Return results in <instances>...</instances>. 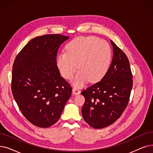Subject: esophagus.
<instances>
[{
	"label": "esophagus",
	"mask_w": 153,
	"mask_h": 153,
	"mask_svg": "<svg viewBox=\"0 0 153 153\" xmlns=\"http://www.w3.org/2000/svg\"><path fill=\"white\" fill-rule=\"evenodd\" d=\"M72 92H73V93H74V94H80L81 93V91H80V89H79V88H76V87H74L73 88V89H72Z\"/></svg>",
	"instance_id": "1"
}]
</instances>
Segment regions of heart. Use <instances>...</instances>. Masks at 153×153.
I'll use <instances>...</instances> for the list:
<instances>
[{"label": "heart", "instance_id": "heart-1", "mask_svg": "<svg viewBox=\"0 0 153 153\" xmlns=\"http://www.w3.org/2000/svg\"><path fill=\"white\" fill-rule=\"evenodd\" d=\"M65 49L59 55L57 65L62 76L68 79L74 77L78 65L79 71L74 80L76 85H82L88 80L97 82L109 69L112 51L104 40L95 36L77 37L68 44Z\"/></svg>", "mask_w": 153, "mask_h": 153}]
</instances>
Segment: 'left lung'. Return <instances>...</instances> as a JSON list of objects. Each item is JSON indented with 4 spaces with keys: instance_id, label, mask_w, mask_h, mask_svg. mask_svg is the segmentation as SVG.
Returning <instances> with one entry per match:
<instances>
[{
    "instance_id": "left-lung-1",
    "label": "left lung",
    "mask_w": 153,
    "mask_h": 153,
    "mask_svg": "<svg viewBox=\"0 0 153 153\" xmlns=\"http://www.w3.org/2000/svg\"><path fill=\"white\" fill-rule=\"evenodd\" d=\"M111 42L113 57L109 70L100 81L81 92L85 97L82 117L94 129L107 127L120 117L128 104L133 83L128 57Z\"/></svg>"
}]
</instances>
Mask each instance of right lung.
<instances>
[{
    "instance_id": "add662e5",
    "label": "right lung",
    "mask_w": 153,
    "mask_h": 153,
    "mask_svg": "<svg viewBox=\"0 0 153 153\" xmlns=\"http://www.w3.org/2000/svg\"><path fill=\"white\" fill-rule=\"evenodd\" d=\"M69 38L61 34L36 37L17 55L11 89L22 114L33 125L48 128L60 118L72 94L57 65L59 47Z\"/></svg>"
}]
</instances>
